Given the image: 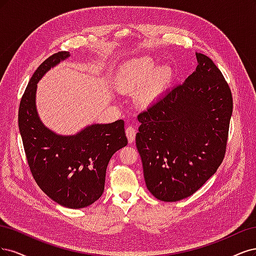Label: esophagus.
<instances>
[{"label": "esophagus", "mask_w": 256, "mask_h": 256, "mask_svg": "<svg viewBox=\"0 0 256 256\" xmlns=\"http://www.w3.org/2000/svg\"><path fill=\"white\" fill-rule=\"evenodd\" d=\"M126 134L128 139V142L130 144L134 142L135 136H136V130L133 126H128L126 130Z\"/></svg>", "instance_id": "34e87169"}]
</instances>
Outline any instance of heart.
Returning <instances> with one entry per match:
<instances>
[{
  "instance_id": "obj_1",
  "label": "heart",
  "mask_w": 256,
  "mask_h": 256,
  "mask_svg": "<svg viewBox=\"0 0 256 256\" xmlns=\"http://www.w3.org/2000/svg\"><path fill=\"white\" fill-rule=\"evenodd\" d=\"M152 78V90L167 84L171 78V69L168 66L158 67L152 56L142 55L126 60L119 68L114 76V85L120 92H136ZM151 89L142 94L144 102L149 101Z\"/></svg>"
}]
</instances>
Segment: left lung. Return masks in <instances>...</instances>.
I'll use <instances>...</instances> for the list:
<instances>
[{"instance_id":"1","label":"left lung","mask_w":256,"mask_h":256,"mask_svg":"<svg viewBox=\"0 0 256 256\" xmlns=\"http://www.w3.org/2000/svg\"><path fill=\"white\" fill-rule=\"evenodd\" d=\"M183 84L138 114L136 146L146 188L160 201L194 194L224 160L233 112L230 89L204 54Z\"/></svg>"}]
</instances>
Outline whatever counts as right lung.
I'll use <instances>...</instances> for the list:
<instances>
[{"mask_svg": "<svg viewBox=\"0 0 256 256\" xmlns=\"http://www.w3.org/2000/svg\"><path fill=\"white\" fill-rule=\"evenodd\" d=\"M70 57L58 52L32 74L19 107V130L32 176L48 198L68 208H83L104 192L107 164L128 144L124 121L87 126L74 135H60L40 120L36 107L38 82Z\"/></svg>", "mask_w": 256, "mask_h": 256, "instance_id": "1", "label": "right lung"}]
</instances>
